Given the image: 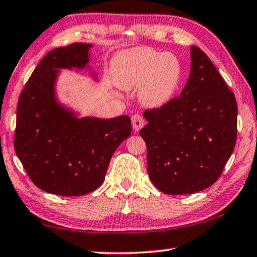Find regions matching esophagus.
Wrapping results in <instances>:
<instances>
[{"mask_svg":"<svg viewBox=\"0 0 257 257\" xmlns=\"http://www.w3.org/2000/svg\"><path fill=\"white\" fill-rule=\"evenodd\" d=\"M132 122H133V127L135 129V132H139L145 124V120L141 114H134L132 116Z\"/></svg>","mask_w":257,"mask_h":257,"instance_id":"34e87169","label":"esophagus"}]
</instances>
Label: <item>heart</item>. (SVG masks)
Masks as SVG:
<instances>
[{"mask_svg":"<svg viewBox=\"0 0 257 257\" xmlns=\"http://www.w3.org/2000/svg\"><path fill=\"white\" fill-rule=\"evenodd\" d=\"M113 71L116 84L125 90L138 89L142 102L149 107L162 106L170 101L181 79L179 60L150 47L121 52Z\"/></svg>","mask_w":257,"mask_h":257,"instance_id":"b5f03b06","label":"heart"}]
</instances>
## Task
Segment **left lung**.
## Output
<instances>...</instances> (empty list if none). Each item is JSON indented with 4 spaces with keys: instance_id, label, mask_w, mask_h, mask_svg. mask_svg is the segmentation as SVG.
I'll use <instances>...</instances> for the list:
<instances>
[{
    "instance_id": "1",
    "label": "left lung",
    "mask_w": 257,
    "mask_h": 257,
    "mask_svg": "<svg viewBox=\"0 0 257 257\" xmlns=\"http://www.w3.org/2000/svg\"><path fill=\"white\" fill-rule=\"evenodd\" d=\"M190 75L180 96L147 108L141 136L147 172L169 195L201 191L219 179L236 145L237 102L232 90L196 46L190 47Z\"/></svg>"
}]
</instances>
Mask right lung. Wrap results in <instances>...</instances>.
<instances>
[{
  "instance_id": "add662e5",
  "label": "right lung",
  "mask_w": 257,
  "mask_h": 257,
  "mask_svg": "<svg viewBox=\"0 0 257 257\" xmlns=\"http://www.w3.org/2000/svg\"><path fill=\"white\" fill-rule=\"evenodd\" d=\"M73 43L47 53L21 92L15 151L38 188L60 196H80L105 179L113 153L132 134L128 115L77 119L55 101L58 69L82 68L88 47Z\"/></svg>"
}]
</instances>
